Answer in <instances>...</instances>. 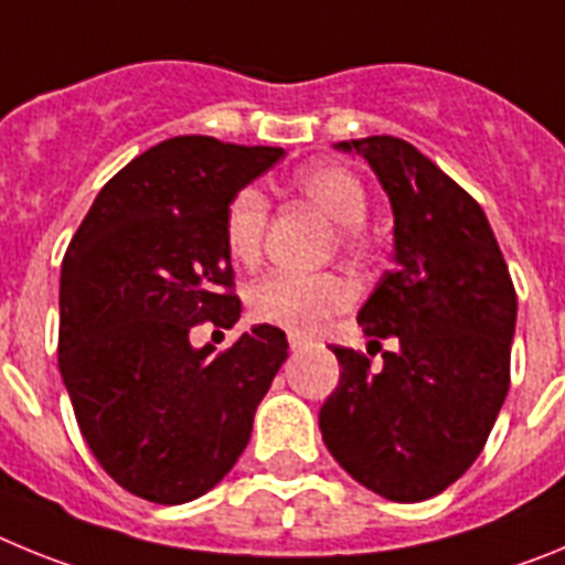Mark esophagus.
Masks as SVG:
<instances>
[{"label":"esophagus","instance_id":"1","mask_svg":"<svg viewBox=\"0 0 565 565\" xmlns=\"http://www.w3.org/2000/svg\"><path fill=\"white\" fill-rule=\"evenodd\" d=\"M288 344H291V351H302V348H308V339L297 337V333H288Z\"/></svg>","mask_w":565,"mask_h":565}]
</instances>
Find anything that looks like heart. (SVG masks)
Returning a JSON list of instances; mask_svg holds the SVG:
<instances>
[{
  "label": "heart",
  "instance_id": "1",
  "mask_svg": "<svg viewBox=\"0 0 565 565\" xmlns=\"http://www.w3.org/2000/svg\"><path fill=\"white\" fill-rule=\"evenodd\" d=\"M297 189L313 206L339 223V243L344 252L364 254V217L367 189L359 174L339 163H311L297 174ZM268 198L259 186H243L232 194L223 212V243L243 266H254L263 254L268 226ZM353 288L339 274L319 271H271L252 288V313L259 322L286 328L291 333H317L328 319L351 308Z\"/></svg>",
  "mask_w": 565,
  "mask_h": 565
}]
</instances>
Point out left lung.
Instances as JSON below:
<instances>
[{
	"mask_svg": "<svg viewBox=\"0 0 565 565\" xmlns=\"http://www.w3.org/2000/svg\"><path fill=\"white\" fill-rule=\"evenodd\" d=\"M362 154L393 206L396 266L359 311L391 335L382 371L333 348L339 384L319 411L339 467L376 495L416 503L472 467L509 391L518 294L487 214L427 154L393 135L339 141Z\"/></svg>",
	"mask_w": 565,
	"mask_h": 565,
	"instance_id": "8db88e82",
	"label": "left lung"
}]
</instances>
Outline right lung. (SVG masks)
I'll use <instances>...</instances> for the list:
<instances>
[{
	"label": "right lung",
	"mask_w": 565,
	"mask_h": 565,
	"mask_svg": "<svg viewBox=\"0 0 565 565\" xmlns=\"http://www.w3.org/2000/svg\"><path fill=\"white\" fill-rule=\"evenodd\" d=\"M282 154L169 138L109 178L70 239L58 371L96 461L143 501L172 507L221 483L288 359L274 326H254L221 353L189 342L203 322L239 319L223 212Z\"/></svg>",
	"instance_id": "1"
}]
</instances>
